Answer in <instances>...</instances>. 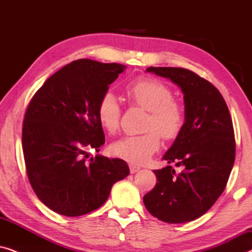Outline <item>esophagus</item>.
Wrapping results in <instances>:
<instances>
[{
	"label": "esophagus",
	"instance_id": "34e87169",
	"mask_svg": "<svg viewBox=\"0 0 252 252\" xmlns=\"http://www.w3.org/2000/svg\"><path fill=\"white\" fill-rule=\"evenodd\" d=\"M129 171H130V173H136L137 171H140V167L139 166H136V165H133V164H130L129 165Z\"/></svg>",
	"mask_w": 252,
	"mask_h": 252
}]
</instances>
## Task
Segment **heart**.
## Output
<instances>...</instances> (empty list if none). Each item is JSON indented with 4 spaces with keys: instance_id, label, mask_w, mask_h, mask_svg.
<instances>
[{
    "instance_id": "obj_1",
    "label": "heart",
    "mask_w": 252,
    "mask_h": 252,
    "mask_svg": "<svg viewBox=\"0 0 252 252\" xmlns=\"http://www.w3.org/2000/svg\"><path fill=\"white\" fill-rule=\"evenodd\" d=\"M127 98L134 105L148 111L147 133L125 136L110 147L113 156L130 164H143L153 156L160 146V137L171 140L180 132L184 125V110L173 98L172 89L157 79L137 78L127 84ZM99 125L108 133H115L119 127L122 109L112 93H105L97 104Z\"/></svg>"
}]
</instances>
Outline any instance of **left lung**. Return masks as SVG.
<instances>
[{"instance_id": "left-lung-1", "label": "left lung", "mask_w": 252, "mask_h": 252, "mask_svg": "<svg viewBox=\"0 0 252 252\" xmlns=\"http://www.w3.org/2000/svg\"><path fill=\"white\" fill-rule=\"evenodd\" d=\"M184 93L185 124L163 159L175 163L155 170L157 184L144 195L148 211L161 221L182 223L204 215L225 190L235 160L233 122L218 89L182 67H148Z\"/></svg>"}]
</instances>
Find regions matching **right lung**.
Segmentation results:
<instances>
[{"label": "right lung", "mask_w": 252, "mask_h": 252, "mask_svg": "<svg viewBox=\"0 0 252 252\" xmlns=\"http://www.w3.org/2000/svg\"><path fill=\"white\" fill-rule=\"evenodd\" d=\"M126 66L78 60L54 73L35 93L23 123L27 177L44 205L66 217L98 209L112 186L129 174L119 158L86 160L105 142L97 119L99 98Z\"/></svg>", "instance_id": "add662e5"}]
</instances>
